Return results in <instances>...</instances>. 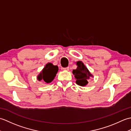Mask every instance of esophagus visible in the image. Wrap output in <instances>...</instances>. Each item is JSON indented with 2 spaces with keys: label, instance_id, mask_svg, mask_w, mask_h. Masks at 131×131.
<instances>
[{
  "label": "esophagus",
  "instance_id": "obj_1",
  "mask_svg": "<svg viewBox=\"0 0 131 131\" xmlns=\"http://www.w3.org/2000/svg\"><path fill=\"white\" fill-rule=\"evenodd\" d=\"M62 69L63 70H66V71H68L69 70V67H66V68H63Z\"/></svg>",
  "mask_w": 131,
  "mask_h": 131
}]
</instances>
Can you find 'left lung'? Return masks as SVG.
I'll use <instances>...</instances> for the list:
<instances>
[{
	"label": "left lung",
	"mask_w": 131,
	"mask_h": 131,
	"mask_svg": "<svg viewBox=\"0 0 131 131\" xmlns=\"http://www.w3.org/2000/svg\"><path fill=\"white\" fill-rule=\"evenodd\" d=\"M78 67L75 70H73V74L77 79L76 83L80 86H84L88 84V79L90 77H93L88 69L81 61H78L77 62Z\"/></svg>",
	"instance_id": "8db88e82"
}]
</instances>
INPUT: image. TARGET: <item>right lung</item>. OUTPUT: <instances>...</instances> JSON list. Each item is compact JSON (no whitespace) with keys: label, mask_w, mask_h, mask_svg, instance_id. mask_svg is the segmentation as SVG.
Here are the masks:
<instances>
[{"label":"right lung","mask_w":131,"mask_h":131,"mask_svg":"<svg viewBox=\"0 0 131 131\" xmlns=\"http://www.w3.org/2000/svg\"><path fill=\"white\" fill-rule=\"evenodd\" d=\"M58 70L57 66H54L51 63H47L45 67L38 76V80H43L47 83H51L54 79Z\"/></svg>","instance_id":"right-lung-1"}]
</instances>
